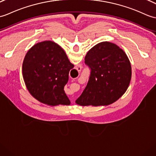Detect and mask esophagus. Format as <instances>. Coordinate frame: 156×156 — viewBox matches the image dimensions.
Wrapping results in <instances>:
<instances>
[{
    "mask_svg": "<svg viewBox=\"0 0 156 156\" xmlns=\"http://www.w3.org/2000/svg\"><path fill=\"white\" fill-rule=\"evenodd\" d=\"M82 67L81 66H80V65H78V66H76V69L78 72H80L81 70H82Z\"/></svg>",
    "mask_w": 156,
    "mask_h": 156,
    "instance_id": "34e87169",
    "label": "esophagus"
}]
</instances>
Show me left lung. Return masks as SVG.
Here are the masks:
<instances>
[{"label": "left lung", "mask_w": 156, "mask_h": 156, "mask_svg": "<svg viewBox=\"0 0 156 156\" xmlns=\"http://www.w3.org/2000/svg\"><path fill=\"white\" fill-rule=\"evenodd\" d=\"M90 69L89 80L76 100L80 106H107L117 101L127 90L132 67L125 52L110 42L98 43L85 56Z\"/></svg>", "instance_id": "8db88e82"}]
</instances>
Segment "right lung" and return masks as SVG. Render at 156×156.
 I'll list each match as a JSON object with an SVG mask.
<instances>
[{"label":"right lung","instance_id":"1","mask_svg":"<svg viewBox=\"0 0 156 156\" xmlns=\"http://www.w3.org/2000/svg\"><path fill=\"white\" fill-rule=\"evenodd\" d=\"M73 68L64 50L56 43L46 41L28 50L22 70L30 94L42 103L56 106L70 104L64 88Z\"/></svg>","mask_w":156,"mask_h":156}]
</instances>
